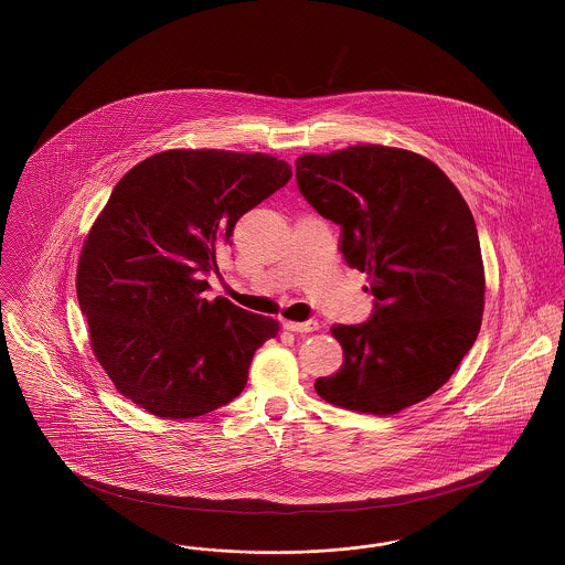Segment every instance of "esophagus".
Masks as SVG:
<instances>
[{
    "mask_svg": "<svg viewBox=\"0 0 565 565\" xmlns=\"http://www.w3.org/2000/svg\"><path fill=\"white\" fill-rule=\"evenodd\" d=\"M286 330H292L296 334H309L320 328L318 320H307V322H284Z\"/></svg>",
    "mask_w": 565,
    "mask_h": 565,
    "instance_id": "34e87169",
    "label": "esophagus"
}]
</instances>
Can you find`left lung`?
I'll return each instance as SVG.
<instances>
[{
    "instance_id": "left-lung-1",
    "label": "left lung",
    "mask_w": 565,
    "mask_h": 565,
    "mask_svg": "<svg viewBox=\"0 0 565 565\" xmlns=\"http://www.w3.org/2000/svg\"><path fill=\"white\" fill-rule=\"evenodd\" d=\"M296 184L341 226L345 263L369 275L375 296L366 322L330 328L345 360L316 392L371 415L426 401L481 330L483 260L463 196L422 154L375 143L298 157Z\"/></svg>"
}]
</instances>
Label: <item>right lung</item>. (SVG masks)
I'll return each mask as SVG.
<instances>
[{"instance_id": "1", "label": "right lung", "mask_w": 565, "mask_h": 565, "mask_svg": "<svg viewBox=\"0 0 565 565\" xmlns=\"http://www.w3.org/2000/svg\"><path fill=\"white\" fill-rule=\"evenodd\" d=\"M292 178L286 161L167 150L114 186L82 247L76 290L93 353L148 413L189 419L235 401L279 322L205 298L237 220Z\"/></svg>"}]
</instances>
